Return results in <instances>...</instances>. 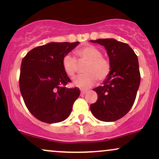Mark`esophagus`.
<instances>
[{"label": "esophagus", "mask_w": 159, "mask_h": 159, "mask_svg": "<svg viewBox=\"0 0 159 159\" xmlns=\"http://www.w3.org/2000/svg\"><path fill=\"white\" fill-rule=\"evenodd\" d=\"M87 92V90H81V95H84V94H85Z\"/></svg>", "instance_id": "34e87169"}]
</instances>
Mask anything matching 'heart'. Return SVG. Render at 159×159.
Masks as SVG:
<instances>
[{
    "label": "heart",
    "mask_w": 159,
    "mask_h": 159,
    "mask_svg": "<svg viewBox=\"0 0 159 159\" xmlns=\"http://www.w3.org/2000/svg\"><path fill=\"white\" fill-rule=\"evenodd\" d=\"M78 61H85L87 64L84 67V74L75 77L72 81L74 86L86 90L92 87L98 81L106 79L111 72L110 62L102 56V52L98 48L92 45L81 47L75 52ZM62 66L65 73L72 77L77 70L78 63L75 57L67 54L62 59Z\"/></svg>",
    "instance_id": "b5f03b06"
}]
</instances>
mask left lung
Wrapping results in <instances>:
<instances>
[{
	"label": "left lung",
	"instance_id": "1",
	"mask_svg": "<svg viewBox=\"0 0 159 159\" xmlns=\"http://www.w3.org/2000/svg\"><path fill=\"white\" fill-rule=\"evenodd\" d=\"M90 42L105 47L111 64L103 85L93 89L98 99L91 104L90 111L101 121H116L129 112L135 100L140 82L138 57L129 45L114 39Z\"/></svg>",
	"mask_w": 159,
	"mask_h": 159
}]
</instances>
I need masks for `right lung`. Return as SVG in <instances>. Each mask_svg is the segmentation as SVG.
<instances>
[{"mask_svg":"<svg viewBox=\"0 0 159 159\" xmlns=\"http://www.w3.org/2000/svg\"><path fill=\"white\" fill-rule=\"evenodd\" d=\"M79 44L49 43L30 51L22 59L19 87L25 105L40 121L65 120L80 95L79 88H67L71 81L62 66V59Z\"/></svg>","mask_w":159,"mask_h":159,"instance_id":"right-lung-1","label":"right lung"}]
</instances>
